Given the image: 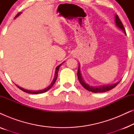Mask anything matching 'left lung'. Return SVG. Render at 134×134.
Returning a JSON list of instances; mask_svg holds the SVG:
<instances>
[{"mask_svg": "<svg viewBox=\"0 0 134 134\" xmlns=\"http://www.w3.org/2000/svg\"><path fill=\"white\" fill-rule=\"evenodd\" d=\"M115 23H116V24L117 26H118L119 28H120L121 29V30H124V32H125V34H126L125 29H124V25H123V24H122V22L121 21V20L120 18H119L118 15L115 16ZM77 77H78L80 83H81V85L83 86V87L85 88L86 90H88L90 91H91V92H93V93L105 92V91H107L109 90H111V89H113V88H115L119 83H120V82H118L115 84H112V85L100 86V87H91V86H90L89 85H88L87 83H86L85 82L83 81V79H82V77L81 73H80L79 66L78 71H77Z\"/></svg>", "mask_w": 134, "mask_h": 134, "instance_id": "obj_1", "label": "left lung"}]
</instances>
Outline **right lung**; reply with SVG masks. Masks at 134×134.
Wrapping results in <instances>:
<instances>
[{"label":"right lung","instance_id":"add662e5","mask_svg":"<svg viewBox=\"0 0 134 134\" xmlns=\"http://www.w3.org/2000/svg\"><path fill=\"white\" fill-rule=\"evenodd\" d=\"M21 13H18V14H17V15L16 16V17H17V16H19V14H21ZM61 65H62V64H61V65H58V66L56 68V69H55V76H54V80H53V81H52V83H51V85H49L48 87H47L46 88H45L44 90H39V91H32V90H25V89H24V88H21V87H19V86H18L17 85H16L17 86V87H18V88H19L20 90H21L22 91H24V92H25V93H31V94H39V93H43L46 92V91H47V90H49L52 87L53 85H54L55 82L56 80H57V76H58V69H59V68L60 67V66H61Z\"/></svg>","mask_w":134,"mask_h":134}]
</instances>
